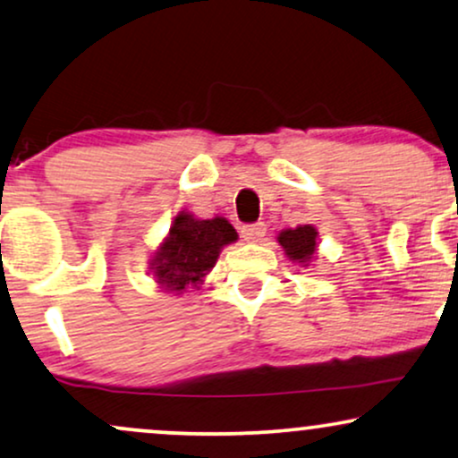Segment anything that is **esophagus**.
<instances>
[{
    "label": "esophagus",
    "mask_w": 458,
    "mask_h": 458,
    "mask_svg": "<svg viewBox=\"0 0 458 458\" xmlns=\"http://www.w3.org/2000/svg\"><path fill=\"white\" fill-rule=\"evenodd\" d=\"M241 234H243L245 241H250V243H256V241H260L264 234H267V225L262 222H256V224H247L241 228Z\"/></svg>",
    "instance_id": "34e87169"
}]
</instances>
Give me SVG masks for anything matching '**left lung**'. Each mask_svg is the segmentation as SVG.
Segmentation results:
<instances>
[{
	"instance_id": "obj_1",
	"label": "left lung",
	"mask_w": 458,
	"mask_h": 458,
	"mask_svg": "<svg viewBox=\"0 0 458 458\" xmlns=\"http://www.w3.org/2000/svg\"><path fill=\"white\" fill-rule=\"evenodd\" d=\"M316 239L318 233L313 225H299V228L294 230H284V233L279 234V245L285 250V256L296 262H302L307 267V262H310L313 253H316Z\"/></svg>"
}]
</instances>
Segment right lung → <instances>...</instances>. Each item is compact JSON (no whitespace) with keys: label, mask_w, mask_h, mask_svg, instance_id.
<instances>
[{"label":"right lung","mask_w":458,"mask_h":458,"mask_svg":"<svg viewBox=\"0 0 458 458\" xmlns=\"http://www.w3.org/2000/svg\"><path fill=\"white\" fill-rule=\"evenodd\" d=\"M236 241V230L224 217L196 219L176 215L168 239L159 247L151 267L157 284L170 292L196 285L217 262L222 247Z\"/></svg>","instance_id":"right-lung-1"}]
</instances>
